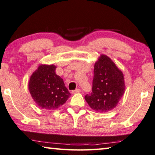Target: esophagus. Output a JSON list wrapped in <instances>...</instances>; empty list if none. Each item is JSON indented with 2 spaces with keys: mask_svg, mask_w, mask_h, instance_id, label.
<instances>
[{
  "mask_svg": "<svg viewBox=\"0 0 155 155\" xmlns=\"http://www.w3.org/2000/svg\"><path fill=\"white\" fill-rule=\"evenodd\" d=\"M80 92H81V89H75V90H73V91H72V94H77V93H80Z\"/></svg>",
  "mask_w": 155,
  "mask_h": 155,
  "instance_id": "obj_1",
  "label": "esophagus"
}]
</instances>
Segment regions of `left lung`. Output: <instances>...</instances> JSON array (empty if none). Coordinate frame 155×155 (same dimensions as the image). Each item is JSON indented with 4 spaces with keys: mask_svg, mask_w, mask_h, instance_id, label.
I'll return each instance as SVG.
<instances>
[{
    "mask_svg": "<svg viewBox=\"0 0 155 155\" xmlns=\"http://www.w3.org/2000/svg\"><path fill=\"white\" fill-rule=\"evenodd\" d=\"M92 85V92L85 99L93 110L100 112L114 108L125 89L123 72L106 55H101L95 63Z\"/></svg>",
    "mask_w": 155,
    "mask_h": 155,
    "instance_id": "1",
    "label": "left lung"
}]
</instances>
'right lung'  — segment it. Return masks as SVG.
Instances as JSON below:
<instances>
[{"label":"right lung","mask_w":155,"mask_h":155,"mask_svg":"<svg viewBox=\"0 0 155 155\" xmlns=\"http://www.w3.org/2000/svg\"><path fill=\"white\" fill-rule=\"evenodd\" d=\"M54 65H40L30 77L31 96L41 108L55 110L66 103L70 94L62 78L55 73Z\"/></svg>","instance_id":"add662e5"}]
</instances>
